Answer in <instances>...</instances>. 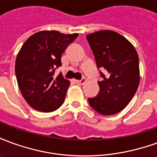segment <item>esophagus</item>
<instances>
[{
    "mask_svg": "<svg viewBox=\"0 0 157 157\" xmlns=\"http://www.w3.org/2000/svg\"><path fill=\"white\" fill-rule=\"evenodd\" d=\"M86 82V79H82V80H75V82H77L78 84H84Z\"/></svg>",
    "mask_w": 157,
    "mask_h": 157,
    "instance_id": "esophagus-1",
    "label": "esophagus"
}]
</instances>
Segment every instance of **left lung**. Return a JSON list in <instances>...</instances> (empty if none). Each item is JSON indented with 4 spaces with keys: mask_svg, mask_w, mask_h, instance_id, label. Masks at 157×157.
I'll use <instances>...</instances> for the list:
<instances>
[{
    "mask_svg": "<svg viewBox=\"0 0 157 157\" xmlns=\"http://www.w3.org/2000/svg\"><path fill=\"white\" fill-rule=\"evenodd\" d=\"M98 67L108 74L101 75L100 92L89 104L102 115H113L124 109L138 89L140 67L136 49L128 39L111 30H101L86 36Z\"/></svg>",
    "mask_w": 157,
    "mask_h": 157,
    "instance_id": "8db88e82",
    "label": "left lung"
}]
</instances>
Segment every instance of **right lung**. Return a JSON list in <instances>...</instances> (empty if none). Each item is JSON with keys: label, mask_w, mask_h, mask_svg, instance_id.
I'll return each instance as SVG.
<instances>
[{"label": "right lung", "mask_w": 157, "mask_h": 157, "mask_svg": "<svg viewBox=\"0 0 157 157\" xmlns=\"http://www.w3.org/2000/svg\"><path fill=\"white\" fill-rule=\"evenodd\" d=\"M78 33L40 31L30 36L17 55L15 72L22 95L33 109L49 113L63 104L70 81L55 69L61 65V55Z\"/></svg>", "instance_id": "add662e5"}]
</instances>
